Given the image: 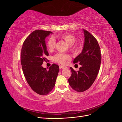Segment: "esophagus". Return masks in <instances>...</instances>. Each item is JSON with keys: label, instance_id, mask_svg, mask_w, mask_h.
Listing matches in <instances>:
<instances>
[{"label": "esophagus", "instance_id": "34e87169", "mask_svg": "<svg viewBox=\"0 0 122 122\" xmlns=\"http://www.w3.org/2000/svg\"><path fill=\"white\" fill-rule=\"evenodd\" d=\"M66 67L65 66H63V65H60V69H64Z\"/></svg>", "mask_w": 122, "mask_h": 122}]
</instances>
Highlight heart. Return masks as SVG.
I'll use <instances>...</instances> for the list:
<instances>
[{"instance_id": "obj_1", "label": "heart", "mask_w": 122, "mask_h": 122, "mask_svg": "<svg viewBox=\"0 0 122 122\" xmlns=\"http://www.w3.org/2000/svg\"><path fill=\"white\" fill-rule=\"evenodd\" d=\"M59 36L62 39L64 40L69 45H70V47L72 49L75 48V46L74 45V44L75 43L76 39L73 35L70 34H63ZM55 44H56V42H55V39L54 38H53V36H50L47 40L46 46L48 49L51 50L54 48ZM70 58L71 57H70L69 55L62 53H58L54 55L53 57V60L54 61L61 64H65L66 61L70 60Z\"/></svg>"}]
</instances>
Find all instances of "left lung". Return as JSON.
I'll list each match as a JSON object with an SVG mask.
<instances>
[{"instance_id":"obj_1","label":"left lung","mask_w":122,"mask_h":122,"mask_svg":"<svg viewBox=\"0 0 122 122\" xmlns=\"http://www.w3.org/2000/svg\"><path fill=\"white\" fill-rule=\"evenodd\" d=\"M84 43L81 53L73 61L79 62L81 67L77 72L70 67L72 74L68 79L69 83L74 90L83 92L88 89L97 76L100 67L101 55L97 40L88 31L83 29Z\"/></svg>"}]
</instances>
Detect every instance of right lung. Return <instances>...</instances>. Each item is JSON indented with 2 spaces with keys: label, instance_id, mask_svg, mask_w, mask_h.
Returning <instances> with one entry per match:
<instances>
[{
  "label": "right lung",
  "instance_id": "right-lung-1",
  "mask_svg": "<svg viewBox=\"0 0 122 122\" xmlns=\"http://www.w3.org/2000/svg\"><path fill=\"white\" fill-rule=\"evenodd\" d=\"M52 32L36 30L24 41L21 52V63L24 76L32 90L41 95L52 90L59 72L57 65L52 64L47 70L42 65L49 53L45 38Z\"/></svg>",
  "mask_w": 122,
  "mask_h": 122
}]
</instances>
